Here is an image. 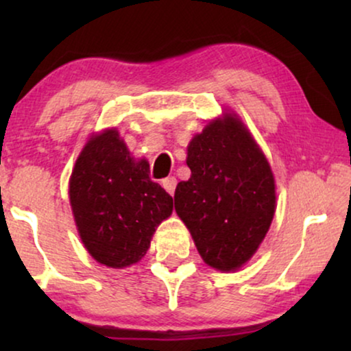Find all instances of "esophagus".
Masks as SVG:
<instances>
[{
  "instance_id": "1",
  "label": "esophagus",
  "mask_w": 351,
  "mask_h": 351,
  "mask_svg": "<svg viewBox=\"0 0 351 351\" xmlns=\"http://www.w3.org/2000/svg\"><path fill=\"white\" fill-rule=\"evenodd\" d=\"M161 185H162V189L167 191V193H169L171 196H174V191H176V186H177L176 177H166V179H162Z\"/></svg>"
}]
</instances>
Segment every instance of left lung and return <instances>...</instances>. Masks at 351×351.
Listing matches in <instances>:
<instances>
[{
  "mask_svg": "<svg viewBox=\"0 0 351 351\" xmlns=\"http://www.w3.org/2000/svg\"><path fill=\"white\" fill-rule=\"evenodd\" d=\"M186 152L191 176L177 185L176 213L209 267L238 270L256 254L275 215L271 167L233 113L210 121Z\"/></svg>",
  "mask_w": 351,
  "mask_h": 351,
  "instance_id": "left-lung-1",
  "label": "left lung"
}]
</instances>
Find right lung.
Here are the masks:
<instances>
[{"label": "right lung", "instance_id": "right-lung-1", "mask_svg": "<svg viewBox=\"0 0 351 351\" xmlns=\"http://www.w3.org/2000/svg\"><path fill=\"white\" fill-rule=\"evenodd\" d=\"M136 161L117 129L86 143L70 177V204L81 241L95 261L112 268L145 256L153 233L172 214V196Z\"/></svg>", "mask_w": 351, "mask_h": 351}]
</instances>
